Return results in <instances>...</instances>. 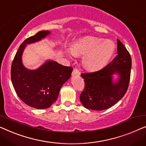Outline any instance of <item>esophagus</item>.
Here are the masks:
<instances>
[{
	"mask_svg": "<svg viewBox=\"0 0 146 146\" xmlns=\"http://www.w3.org/2000/svg\"><path fill=\"white\" fill-rule=\"evenodd\" d=\"M80 72L78 68H74L72 73V75L75 76V75H80Z\"/></svg>",
	"mask_w": 146,
	"mask_h": 146,
	"instance_id": "esophagus-1",
	"label": "esophagus"
}]
</instances>
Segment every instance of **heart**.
I'll use <instances>...</instances> for the list:
<instances>
[{
	"instance_id": "b5f03b06",
	"label": "heart",
	"mask_w": 146,
	"mask_h": 146,
	"mask_svg": "<svg viewBox=\"0 0 146 146\" xmlns=\"http://www.w3.org/2000/svg\"><path fill=\"white\" fill-rule=\"evenodd\" d=\"M74 55H85L83 64L91 70L100 69L108 63L114 52V45L110 41L88 36L80 40L72 48Z\"/></svg>"
}]
</instances>
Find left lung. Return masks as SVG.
Here are the masks:
<instances>
[{"label": "left lung", "mask_w": 146, "mask_h": 146, "mask_svg": "<svg viewBox=\"0 0 146 146\" xmlns=\"http://www.w3.org/2000/svg\"><path fill=\"white\" fill-rule=\"evenodd\" d=\"M117 54L113 60L100 70L81 74L84 88L80 96L84 106L94 110L109 108L122 98L130 80L131 58L126 48L117 39ZM121 76L119 82H112V75Z\"/></svg>", "instance_id": "left-lung-1"}]
</instances>
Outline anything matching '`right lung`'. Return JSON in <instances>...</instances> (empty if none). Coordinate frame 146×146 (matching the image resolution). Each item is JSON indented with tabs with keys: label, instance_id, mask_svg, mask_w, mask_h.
<instances>
[{
	"label": "right lung",
	"instance_id": "1",
	"mask_svg": "<svg viewBox=\"0 0 146 146\" xmlns=\"http://www.w3.org/2000/svg\"><path fill=\"white\" fill-rule=\"evenodd\" d=\"M50 33L40 31L21 44L11 66V80L20 99L29 106L46 109L55 102L64 84L70 77L72 67L48 61L36 70H29L22 64V54L27 44L38 41Z\"/></svg>",
	"mask_w": 146,
	"mask_h": 146
}]
</instances>
